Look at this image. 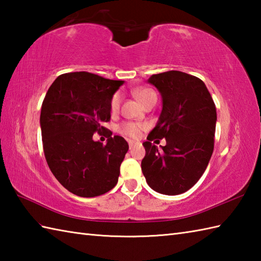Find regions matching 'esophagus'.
<instances>
[{
  "instance_id": "1",
  "label": "esophagus",
  "mask_w": 261,
  "mask_h": 261,
  "mask_svg": "<svg viewBox=\"0 0 261 261\" xmlns=\"http://www.w3.org/2000/svg\"><path fill=\"white\" fill-rule=\"evenodd\" d=\"M127 143H129V147H130V149L136 145V142H135L134 140H127Z\"/></svg>"
}]
</instances>
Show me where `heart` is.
Listing matches in <instances>:
<instances>
[{"mask_svg":"<svg viewBox=\"0 0 261 261\" xmlns=\"http://www.w3.org/2000/svg\"><path fill=\"white\" fill-rule=\"evenodd\" d=\"M136 96L141 102V104H145L149 99L157 96L150 88H141V90L136 91ZM121 104V94L115 93L111 98L110 102V111L111 113H116L120 109ZM145 129V125L140 123H135V122H123L118 126V131L121 135L130 137V138H138L140 136V132Z\"/></svg>","mask_w":261,"mask_h":261,"instance_id":"heart-1","label":"heart"}]
</instances>
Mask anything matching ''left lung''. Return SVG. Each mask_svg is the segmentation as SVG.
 <instances>
[{"mask_svg": "<svg viewBox=\"0 0 261 261\" xmlns=\"http://www.w3.org/2000/svg\"><path fill=\"white\" fill-rule=\"evenodd\" d=\"M163 97V110L143 147L141 169L147 184L165 195H178L196 184L214 149L216 109L204 82L178 70L148 80ZM166 139L158 151L151 141Z\"/></svg>", "mask_w": 261, "mask_h": 261, "instance_id": "left-lung-1", "label": "left lung"}]
</instances>
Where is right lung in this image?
Here are the masks:
<instances>
[{
  "mask_svg": "<svg viewBox=\"0 0 261 261\" xmlns=\"http://www.w3.org/2000/svg\"><path fill=\"white\" fill-rule=\"evenodd\" d=\"M123 83L87 71L67 73L55 80L43 99L40 126L47 164L77 196H99L118 182L129 145L102 124L110 121L111 98ZM95 132L108 138L107 145L92 140Z\"/></svg>",
  "mask_w": 261,
  "mask_h": 261,
  "instance_id": "obj_1",
  "label": "right lung"
}]
</instances>
